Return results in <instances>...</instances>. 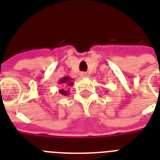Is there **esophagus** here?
Masks as SVG:
<instances>
[{
    "instance_id": "obj_1",
    "label": "esophagus",
    "mask_w": 160,
    "mask_h": 160,
    "mask_svg": "<svg viewBox=\"0 0 160 160\" xmlns=\"http://www.w3.org/2000/svg\"><path fill=\"white\" fill-rule=\"evenodd\" d=\"M80 77L82 78H86L87 77V73L86 72H81V73H80Z\"/></svg>"
}]
</instances>
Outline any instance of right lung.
<instances>
[{
	"mask_svg": "<svg viewBox=\"0 0 160 160\" xmlns=\"http://www.w3.org/2000/svg\"><path fill=\"white\" fill-rule=\"evenodd\" d=\"M58 84L61 85V89L59 90V93L61 95H68L69 93V88L73 85L72 79L70 77H63L62 78H61L58 81Z\"/></svg>",
	"mask_w": 160,
	"mask_h": 160,
	"instance_id": "right-lung-1",
	"label": "right lung"
}]
</instances>
